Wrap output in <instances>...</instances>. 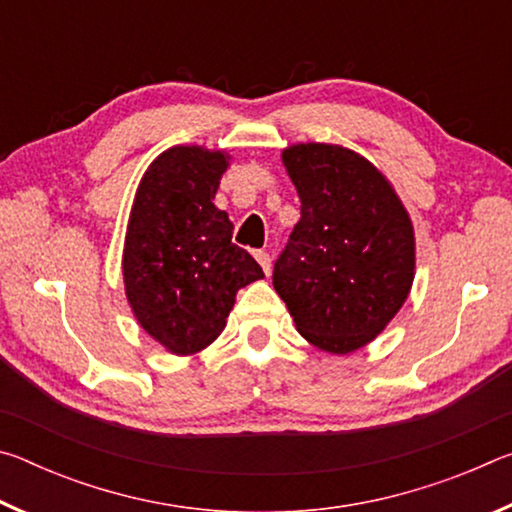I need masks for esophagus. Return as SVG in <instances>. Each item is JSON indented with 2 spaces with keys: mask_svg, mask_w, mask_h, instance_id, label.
<instances>
[{
  "mask_svg": "<svg viewBox=\"0 0 512 512\" xmlns=\"http://www.w3.org/2000/svg\"><path fill=\"white\" fill-rule=\"evenodd\" d=\"M255 257H257V262H259V266H262L264 268V273L266 275H271V262H273V259H271V255H268V253H264V250H257V253H255Z\"/></svg>",
  "mask_w": 512,
  "mask_h": 512,
  "instance_id": "esophagus-1",
  "label": "esophagus"
}]
</instances>
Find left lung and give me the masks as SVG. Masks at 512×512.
I'll list each match as a JSON object with an SVG mask.
<instances>
[{
    "instance_id": "1",
    "label": "left lung",
    "mask_w": 512,
    "mask_h": 512,
    "mask_svg": "<svg viewBox=\"0 0 512 512\" xmlns=\"http://www.w3.org/2000/svg\"><path fill=\"white\" fill-rule=\"evenodd\" d=\"M300 221L275 259L273 287L316 348H363L400 311L413 284V225L388 180L359 153L298 144L282 153Z\"/></svg>"
}]
</instances>
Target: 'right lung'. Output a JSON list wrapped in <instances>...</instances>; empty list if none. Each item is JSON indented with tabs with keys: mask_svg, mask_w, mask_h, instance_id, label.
Segmentation results:
<instances>
[{
	"mask_svg": "<svg viewBox=\"0 0 512 512\" xmlns=\"http://www.w3.org/2000/svg\"><path fill=\"white\" fill-rule=\"evenodd\" d=\"M228 160L173 146L137 187L124 246V284L135 318L173 354H194L223 332L235 296L264 271L232 244L235 225L214 207Z\"/></svg>",
	"mask_w": 512,
	"mask_h": 512,
	"instance_id": "1",
	"label": "right lung"
}]
</instances>
